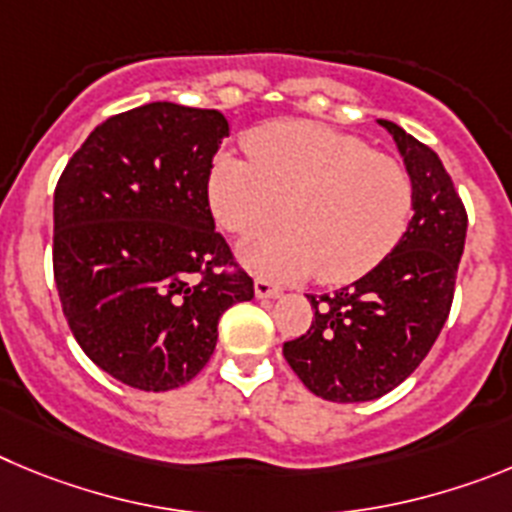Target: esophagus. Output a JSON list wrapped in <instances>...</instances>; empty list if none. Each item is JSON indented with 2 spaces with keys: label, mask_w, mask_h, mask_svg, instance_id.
Returning <instances> with one entry per match:
<instances>
[{
  "label": "esophagus",
  "mask_w": 512,
  "mask_h": 512,
  "mask_svg": "<svg viewBox=\"0 0 512 512\" xmlns=\"http://www.w3.org/2000/svg\"><path fill=\"white\" fill-rule=\"evenodd\" d=\"M283 290H280V285L270 283V280L265 278H257L255 280V296L257 298H278Z\"/></svg>",
  "instance_id": "1"
}]
</instances>
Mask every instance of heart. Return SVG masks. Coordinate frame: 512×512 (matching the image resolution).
Instances as JSON below:
<instances>
[{
    "mask_svg": "<svg viewBox=\"0 0 512 512\" xmlns=\"http://www.w3.org/2000/svg\"><path fill=\"white\" fill-rule=\"evenodd\" d=\"M250 160L222 153L209 173L211 214L227 232L252 237L283 216L288 227L247 242L252 273L349 283L403 237L413 186L398 160L357 137L311 122H275L247 140Z\"/></svg>",
    "mask_w": 512,
    "mask_h": 512,
    "instance_id": "b5f03b06",
    "label": "heart"
}]
</instances>
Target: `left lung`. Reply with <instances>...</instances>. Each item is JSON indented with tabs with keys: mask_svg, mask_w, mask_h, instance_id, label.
Instances as JSON below:
<instances>
[{
	"mask_svg": "<svg viewBox=\"0 0 512 512\" xmlns=\"http://www.w3.org/2000/svg\"><path fill=\"white\" fill-rule=\"evenodd\" d=\"M413 186V216L370 273L308 296L311 329L283 344L301 382L331 403H365L398 388L444 329L467 237V211L439 155L388 119Z\"/></svg>",
	"mask_w": 512,
	"mask_h": 512,
	"instance_id": "1",
	"label": "left lung"
}]
</instances>
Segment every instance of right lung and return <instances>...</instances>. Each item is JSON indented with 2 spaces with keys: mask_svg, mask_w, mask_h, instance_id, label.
<instances>
[{
  "mask_svg": "<svg viewBox=\"0 0 512 512\" xmlns=\"http://www.w3.org/2000/svg\"><path fill=\"white\" fill-rule=\"evenodd\" d=\"M229 135L216 109L153 101L101 122L53 196V273L76 342L137 390L199 375L222 313L252 301L209 209L211 160Z\"/></svg>",
  "mask_w": 512,
  "mask_h": 512,
  "instance_id": "right-lung-1",
  "label": "right lung"
}]
</instances>
